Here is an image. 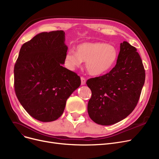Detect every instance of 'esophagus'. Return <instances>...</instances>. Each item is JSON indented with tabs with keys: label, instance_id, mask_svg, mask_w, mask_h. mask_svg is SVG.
<instances>
[{
	"label": "esophagus",
	"instance_id": "obj_1",
	"mask_svg": "<svg viewBox=\"0 0 159 159\" xmlns=\"http://www.w3.org/2000/svg\"><path fill=\"white\" fill-rule=\"evenodd\" d=\"M80 79H81V84L84 85L86 84V79L83 77H81Z\"/></svg>",
	"mask_w": 159,
	"mask_h": 159
}]
</instances>
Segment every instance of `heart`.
Listing matches in <instances>:
<instances>
[{
  "label": "heart",
  "instance_id": "b5f03b06",
  "mask_svg": "<svg viewBox=\"0 0 159 159\" xmlns=\"http://www.w3.org/2000/svg\"><path fill=\"white\" fill-rule=\"evenodd\" d=\"M118 58L117 48L111 44L101 42L83 43L77 47V51L71 49L66 54V62L71 68L79 66L86 61L89 74L103 75L114 67Z\"/></svg>",
  "mask_w": 159,
  "mask_h": 159
}]
</instances>
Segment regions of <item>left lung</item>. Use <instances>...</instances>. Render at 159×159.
Returning <instances> with one entry per match:
<instances>
[{
  "instance_id": "left-lung-1",
  "label": "left lung",
  "mask_w": 159,
  "mask_h": 159,
  "mask_svg": "<svg viewBox=\"0 0 159 159\" xmlns=\"http://www.w3.org/2000/svg\"><path fill=\"white\" fill-rule=\"evenodd\" d=\"M137 49L127 41L120 44L116 65L109 73L89 79V118L101 125L125 119L135 108L145 82L146 73Z\"/></svg>"
}]
</instances>
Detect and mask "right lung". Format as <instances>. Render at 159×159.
<instances>
[{
    "label": "right lung",
    "instance_id": "right-lung-1",
    "mask_svg": "<svg viewBox=\"0 0 159 159\" xmlns=\"http://www.w3.org/2000/svg\"><path fill=\"white\" fill-rule=\"evenodd\" d=\"M63 30L41 32L20 48L14 66V88L20 105L34 118L57 120L80 78L61 64L67 47Z\"/></svg>",
    "mask_w": 159,
    "mask_h": 159
}]
</instances>
